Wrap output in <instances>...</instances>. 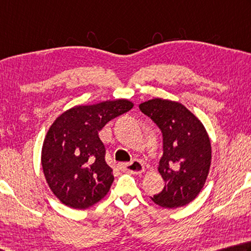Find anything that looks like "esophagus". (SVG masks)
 I'll return each instance as SVG.
<instances>
[{
  "instance_id": "esophagus-1",
  "label": "esophagus",
  "mask_w": 251,
  "mask_h": 251,
  "mask_svg": "<svg viewBox=\"0 0 251 251\" xmlns=\"http://www.w3.org/2000/svg\"><path fill=\"white\" fill-rule=\"evenodd\" d=\"M122 169L126 172L131 173V175H140V173H143L145 171V167L140 161L134 160L130 163H125V165H123Z\"/></svg>"
}]
</instances>
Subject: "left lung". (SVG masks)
<instances>
[{"instance_id": "1", "label": "left lung", "mask_w": 251, "mask_h": 251, "mask_svg": "<svg viewBox=\"0 0 251 251\" xmlns=\"http://www.w3.org/2000/svg\"><path fill=\"white\" fill-rule=\"evenodd\" d=\"M139 108L159 126L163 137L158 171L166 184L151 200L165 208L184 206L198 197L207 179L212 160L207 131L180 102L156 98L140 103Z\"/></svg>"}]
</instances>
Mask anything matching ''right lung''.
Listing matches in <instances>:
<instances>
[{
    "instance_id": "1",
    "label": "right lung",
    "mask_w": 251,
    "mask_h": 251,
    "mask_svg": "<svg viewBox=\"0 0 251 251\" xmlns=\"http://www.w3.org/2000/svg\"><path fill=\"white\" fill-rule=\"evenodd\" d=\"M133 106L126 99L108 100L74 106L54 120L43 144L42 166L50 190L61 203L85 209L107 194L114 176L99 131Z\"/></svg>"
}]
</instances>
